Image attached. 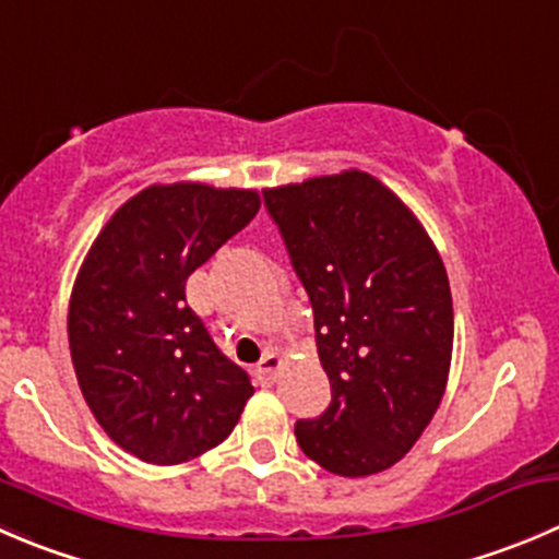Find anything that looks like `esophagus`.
I'll list each match as a JSON object with an SVG mask.
<instances>
[{
	"label": "esophagus",
	"mask_w": 559,
	"mask_h": 559,
	"mask_svg": "<svg viewBox=\"0 0 559 559\" xmlns=\"http://www.w3.org/2000/svg\"><path fill=\"white\" fill-rule=\"evenodd\" d=\"M281 366H284V357L275 355V352H267V355H264L262 360H259V366H257V379H259V382H262V384H273L275 379H278Z\"/></svg>",
	"instance_id": "obj_1"
}]
</instances>
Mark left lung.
<instances>
[{
	"label": "left lung",
	"instance_id": "8db88e82",
	"mask_svg": "<svg viewBox=\"0 0 559 559\" xmlns=\"http://www.w3.org/2000/svg\"><path fill=\"white\" fill-rule=\"evenodd\" d=\"M292 267L308 292L333 401L297 420L308 459L341 478L382 473L431 424L451 371L445 264L412 210L366 171L267 188Z\"/></svg>",
	"mask_w": 559,
	"mask_h": 559
}]
</instances>
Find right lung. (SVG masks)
Wrapping results in <instances>:
<instances>
[{
  "mask_svg": "<svg viewBox=\"0 0 559 559\" xmlns=\"http://www.w3.org/2000/svg\"><path fill=\"white\" fill-rule=\"evenodd\" d=\"M259 204L242 188L150 186L108 218L75 275V379L103 431L142 462L182 464L221 445L253 395L186 302V281Z\"/></svg>",
  "mask_w": 559,
  "mask_h": 559,
  "instance_id": "1",
  "label": "right lung"
}]
</instances>
